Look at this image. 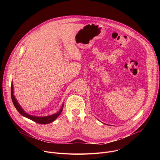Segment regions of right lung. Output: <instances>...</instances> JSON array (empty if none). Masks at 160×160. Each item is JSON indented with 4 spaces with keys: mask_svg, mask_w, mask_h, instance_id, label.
<instances>
[{
    "mask_svg": "<svg viewBox=\"0 0 160 160\" xmlns=\"http://www.w3.org/2000/svg\"><path fill=\"white\" fill-rule=\"evenodd\" d=\"M11 98H12V102L16 108V109L18 110V111L21 114L22 116H23L36 123H40V124H48V123H50L51 122H52L53 121H54L59 116L60 114L61 113L62 109H63V106H64V103L62 104L60 110L59 111H58L57 112L53 114V115H49V116H45V117H36V116H33L31 115H29V114L27 113L24 109H22L21 106L19 105V104L18 103L17 99H16L14 95V90H13V83H12V81L11 83Z\"/></svg>",
    "mask_w": 160,
    "mask_h": 160,
    "instance_id": "add662e5",
    "label": "right lung"
}]
</instances>
